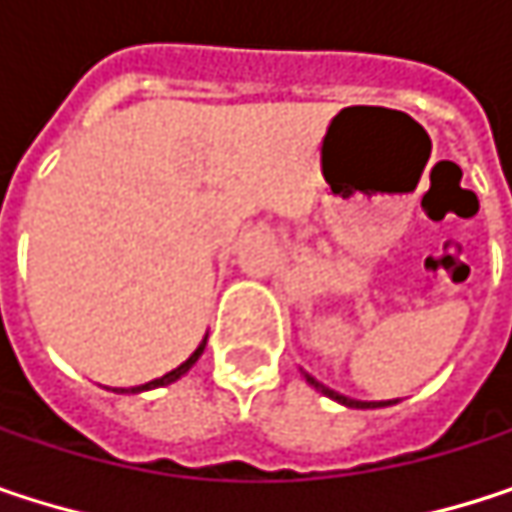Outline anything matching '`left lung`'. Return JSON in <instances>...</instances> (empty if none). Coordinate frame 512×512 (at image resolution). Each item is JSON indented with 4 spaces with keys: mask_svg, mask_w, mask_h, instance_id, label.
Masks as SVG:
<instances>
[{
    "mask_svg": "<svg viewBox=\"0 0 512 512\" xmlns=\"http://www.w3.org/2000/svg\"><path fill=\"white\" fill-rule=\"evenodd\" d=\"M305 379H308L317 391H323L326 397H332V400H338V403H344V406H350V409H376V406H388V403H361V400H350V397H344V394H338V391L326 388L323 382H317V379H314V376H308V373H305Z\"/></svg>",
    "mask_w": 512,
    "mask_h": 512,
    "instance_id": "obj_1",
    "label": "left lung"
}]
</instances>
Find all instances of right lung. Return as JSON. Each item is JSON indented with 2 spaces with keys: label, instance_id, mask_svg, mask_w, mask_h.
Here are the masks:
<instances>
[{
  "label": "right lung",
  "instance_id": "add662e5",
  "mask_svg": "<svg viewBox=\"0 0 512 512\" xmlns=\"http://www.w3.org/2000/svg\"><path fill=\"white\" fill-rule=\"evenodd\" d=\"M204 344H207V341H204ZM204 344H201V347H198V350H195L192 356L186 358V361H183L180 367H174L171 373H165V376H159V379H154V382H145V385H139V388H130V391H148V388H159V385H168V382H174V379H180V376H183V373H186V370H189V367H192L195 361H198V356L204 353ZM121 391H124V388H121Z\"/></svg>",
  "mask_w": 512,
  "mask_h": 512
}]
</instances>
